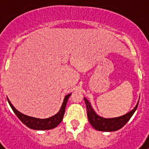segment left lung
<instances>
[{
    "mask_svg": "<svg viewBox=\"0 0 149 149\" xmlns=\"http://www.w3.org/2000/svg\"><path fill=\"white\" fill-rule=\"evenodd\" d=\"M85 104H86V110H87V116L89 119V123L95 128L96 130L99 131H104V132H112L116 131L119 129L123 128V126L127 123V122L132 117L134 113L138 108V104L135 106V108L125 115L121 117L113 118H104L98 116L95 111L93 110L92 107L89 103V101L84 98Z\"/></svg>",
    "mask_w": 149,
    "mask_h": 149,
    "instance_id": "left-lung-1",
    "label": "left lung"
}]
</instances>
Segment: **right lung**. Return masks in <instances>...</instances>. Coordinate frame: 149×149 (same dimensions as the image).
<instances>
[{
    "label": "right lung",
    "instance_id": "obj_1",
    "mask_svg": "<svg viewBox=\"0 0 149 149\" xmlns=\"http://www.w3.org/2000/svg\"><path fill=\"white\" fill-rule=\"evenodd\" d=\"M70 95H71V94L66 95L65 97V100H64V102H63L62 106L60 108V110L55 115L50 118H45V119L36 118L30 117V116L25 115V114L21 113L18 110H16L15 109L14 106L10 104V102L9 100L8 102L10 107H11V109H12V110L15 113V115L28 128H30V129H36V130H47V129H51L55 128L62 121L63 117H64V114H65L66 104H67L68 99H69V97Z\"/></svg>",
    "mask_w": 149,
    "mask_h": 149
}]
</instances>
